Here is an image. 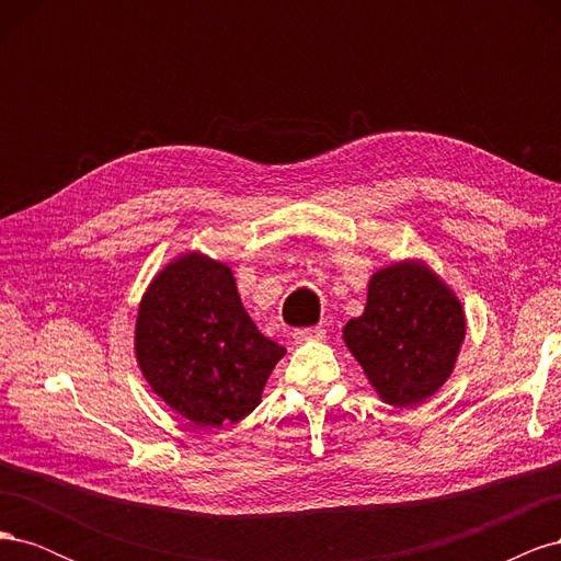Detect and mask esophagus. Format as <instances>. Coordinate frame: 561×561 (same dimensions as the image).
Instances as JSON below:
<instances>
[{
  "label": "esophagus",
  "instance_id": "34e87169",
  "mask_svg": "<svg viewBox=\"0 0 561 561\" xmlns=\"http://www.w3.org/2000/svg\"><path fill=\"white\" fill-rule=\"evenodd\" d=\"M322 336H325V330H322V328H304V330L293 332V339L297 344L313 342V339H322Z\"/></svg>",
  "mask_w": 561,
  "mask_h": 561
}]
</instances>
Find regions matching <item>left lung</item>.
Listing matches in <instances>:
<instances>
[{
    "label": "left lung",
    "mask_w": 561,
    "mask_h": 561,
    "mask_svg": "<svg viewBox=\"0 0 561 561\" xmlns=\"http://www.w3.org/2000/svg\"><path fill=\"white\" fill-rule=\"evenodd\" d=\"M466 336V316L428 268L400 262L369 280L367 307L344 339L383 402L414 407L443 386Z\"/></svg>",
    "instance_id": "8db88e82"
}]
</instances>
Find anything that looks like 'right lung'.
<instances>
[{"mask_svg":"<svg viewBox=\"0 0 561 561\" xmlns=\"http://www.w3.org/2000/svg\"><path fill=\"white\" fill-rule=\"evenodd\" d=\"M135 353L147 383L196 426L248 416L285 348L245 313L231 268L203 254L165 266L147 290Z\"/></svg>","mask_w":561,"mask_h":561,"instance_id":"add662e5","label":"right lung"}]
</instances>
